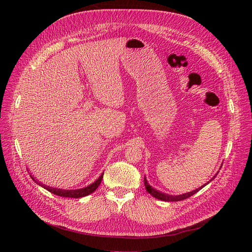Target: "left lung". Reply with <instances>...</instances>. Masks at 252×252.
<instances>
[{"label": "left lung", "instance_id": "left-lung-1", "mask_svg": "<svg viewBox=\"0 0 252 252\" xmlns=\"http://www.w3.org/2000/svg\"><path fill=\"white\" fill-rule=\"evenodd\" d=\"M219 173V172H218ZM218 173L215 174L209 182H211L212 179H214L215 178V176L218 175ZM143 181H145V187H146V189H147V190H148V192L149 193H151V195H153L154 197H156V198H158V199H160V200H163V201H179V200H184V199H187V198H189V197H190L191 195H193L194 193H196L197 191H199L202 188H204L206 185H208L209 184V182H207L205 185H203L202 187H200V188H198V189H194V190H192V191H190V192H188V193H184V194H179V195H169V194H166V193H163V192H161V191H158V190H157L156 189H154L153 187H151L150 185H149V183H148V181H147V178H146V176H145V179H143Z\"/></svg>", "mask_w": 252, "mask_h": 252}]
</instances>
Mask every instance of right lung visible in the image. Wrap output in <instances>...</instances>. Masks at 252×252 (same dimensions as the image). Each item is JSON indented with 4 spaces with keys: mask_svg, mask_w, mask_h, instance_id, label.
Returning a JSON list of instances; mask_svg holds the SVG:
<instances>
[{
    "mask_svg": "<svg viewBox=\"0 0 252 252\" xmlns=\"http://www.w3.org/2000/svg\"><path fill=\"white\" fill-rule=\"evenodd\" d=\"M31 177L32 178V181L34 183H37L39 186H41L42 188L46 189L47 190H49L50 192L56 194V195H59V196H63V197H74V198H79V197H84V196H87L91 193H93L97 188L98 186L100 185L101 183V179L103 177V172L100 174V176L96 179V181L88 186L87 188H84V189H70V190H65V189H54V188H51V187H47V186H44L43 184L39 183L38 181H35V179L31 175Z\"/></svg>",
    "mask_w": 252,
    "mask_h": 252,
    "instance_id": "1",
    "label": "right lung"
}]
</instances>
